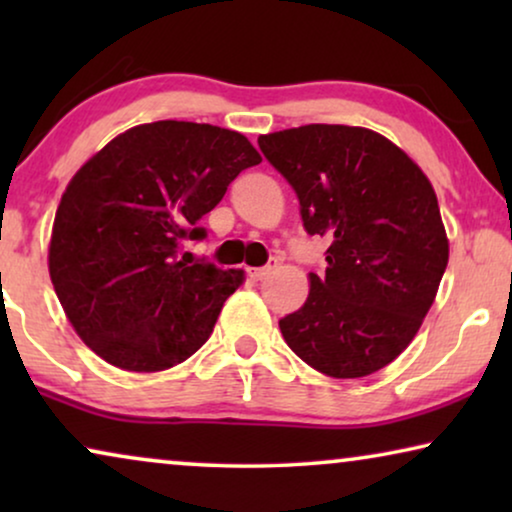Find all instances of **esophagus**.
<instances>
[{"instance_id": "obj_1", "label": "esophagus", "mask_w": 512, "mask_h": 512, "mask_svg": "<svg viewBox=\"0 0 512 512\" xmlns=\"http://www.w3.org/2000/svg\"><path fill=\"white\" fill-rule=\"evenodd\" d=\"M277 268V258H270V261L268 263H265L263 265V268H254V270H249V277L251 279H254V282H261V279H265V277H268L270 275V272L272 270H275Z\"/></svg>"}]
</instances>
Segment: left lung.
Listing matches in <instances>:
<instances>
[{
  "instance_id": "left-lung-1",
  "label": "left lung",
  "mask_w": 512,
  "mask_h": 512,
  "mask_svg": "<svg viewBox=\"0 0 512 512\" xmlns=\"http://www.w3.org/2000/svg\"><path fill=\"white\" fill-rule=\"evenodd\" d=\"M258 146L296 191L307 235L331 240L305 305L279 319L286 345L328 377L375 373L415 338L447 268L431 181L368 128L312 123Z\"/></svg>"
}]
</instances>
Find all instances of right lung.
<instances>
[{
  "label": "right lung",
  "mask_w": 512,
  "mask_h": 512,
  "mask_svg": "<svg viewBox=\"0 0 512 512\" xmlns=\"http://www.w3.org/2000/svg\"><path fill=\"white\" fill-rule=\"evenodd\" d=\"M258 163L240 132L156 121L111 139L74 174L55 212L48 272L97 356L156 373L205 345L244 270L191 263L181 247L205 240L202 216Z\"/></svg>",
  "instance_id": "right-lung-1"
}]
</instances>
